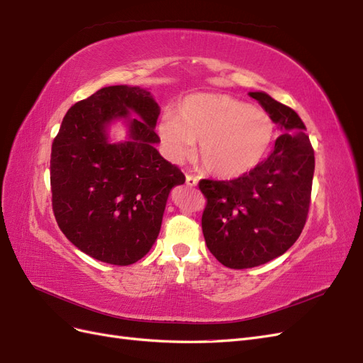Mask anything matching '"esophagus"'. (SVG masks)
Returning a JSON list of instances; mask_svg holds the SVG:
<instances>
[{
  "mask_svg": "<svg viewBox=\"0 0 363 363\" xmlns=\"http://www.w3.org/2000/svg\"><path fill=\"white\" fill-rule=\"evenodd\" d=\"M186 184L191 186V188H194V186L199 184V177H195V175H192V174H188V175H186Z\"/></svg>",
  "mask_w": 363,
  "mask_h": 363,
  "instance_id": "esophagus-1",
  "label": "esophagus"
}]
</instances>
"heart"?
I'll return each instance as SVG.
<instances>
[{"mask_svg": "<svg viewBox=\"0 0 363 363\" xmlns=\"http://www.w3.org/2000/svg\"><path fill=\"white\" fill-rule=\"evenodd\" d=\"M164 116L160 136L174 160L191 156L200 140L203 168L219 179H235L256 168L274 138L271 116L228 95L195 94Z\"/></svg>", "mask_w": 363, "mask_h": 363, "instance_id": "obj_1", "label": "heart"}]
</instances>
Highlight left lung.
Instances as JSON below:
<instances>
[{
  "mask_svg": "<svg viewBox=\"0 0 363 363\" xmlns=\"http://www.w3.org/2000/svg\"><path fill=\"white\" fill-rule=\"evenodd\" d=\"M283 133L256 168L233 180H200L207 204L206 245L232 269L263 265L301 235L311 206L315 152L306 125L291 107L265 92H250Z\"/></svg>",
  "mask_w": 363,
  "mask_h": 363,
  "instance_id": "left-lung-1",
  "label": "left lung"
}]
</instances>
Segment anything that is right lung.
<instances>
[{
  "instance_id": "obj_1",
  "label": "right lung",
  "mask_w": 363,
  "mask_h": 363,
  "mask_svg": "<svg viewBox=\"0 0 363 363\" xmlns=\"http://www.w3.org/2000/svg\"><path fill=\"white\" fill-rule=\"evenodd\" d=\"M140 115L130 118L129 111ZM160 108L138 86H107L75 103L52 140V212L71 242L96 260L125 267L160 232L168 195L184 174L155 148ZM123 117L130 139L112 145L106 125Z\"/></svg>"
}]
</instances>
